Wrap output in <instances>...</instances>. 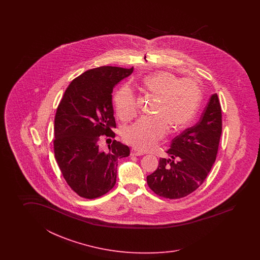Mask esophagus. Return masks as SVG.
<instances>
[{
    "mask_svg": "<svg viewBox=\"0 0 260 260\" xmlns=\"http://www.w3.org/2000/svg\"><path fill=\"white\" fill-rule=\"evenodd\" d=\"M143 151H141V150H139V149H136V148H133L131 149V155L133 156H141V155H144Z\"/></svg>",
    "mask_w": 260,
    "mask_h": 260,
    "instance_id": "34e87169",
    "label": "esophagus"
}]
</instances>
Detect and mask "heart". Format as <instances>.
Masks as SVG:
<instances>
[{
    "mask_svg": "<svg viewBox=\"0 0 260 260\" xmlns=\"http://www.w3.org/2000/svg\"><path fill=\"white\" fill-rule=\"evenodd\" d=\"M148 93L158 98L155 116L144 117L123 132V139L141 150L152 149L165 138L168 127L177 132L192 120L199 107L201 91L193 80L178 79L171 72H159L148 75L142 81ZM117 115L129 121L137 114V100L132 90L122 86L113 98Z\"/></svg>",
    "mask_w": 260,
    "mask_h": 260,
    "instance_id": "heart-1",
    "label": "heart"
}]
</instances>
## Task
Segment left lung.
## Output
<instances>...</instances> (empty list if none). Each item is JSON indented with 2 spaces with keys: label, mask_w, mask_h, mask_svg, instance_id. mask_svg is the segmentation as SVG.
Returning <instances> with one entry per match:
<instances>
[{
  "label": "left lung",
  "mask_w": 260,
  "mask_h": 260,
  "mask_svg": "<svg viewBox=\"0 0 260 260\" xmlns=\"http://www.w3.org/2000/svg\"><path fill=\"white\" fill-rule=\"evenodd\" d=\"M221 133V106L214 94L199 122L172 140L166 151L169 158H160L158 168L147 177L149 188L168 199H180L193 192L216 160Z\"/></svg>",
  "instance_id": "8db88e82"
}]
</instances>
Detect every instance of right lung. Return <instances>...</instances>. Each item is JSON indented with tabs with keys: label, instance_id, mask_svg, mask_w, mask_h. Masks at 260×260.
<instances>
[{
	"label": "right lung",
	"instance_id": "obj_1",
	"mask_svg": "<svg viewBox=\"0 0 260 260\" xmlns=\"http://www.w3.org/2000/svg\"><path fill=\"white\" fill-rule=\"evenodd\" d=\"M134 71L102 66L75 78L66 89L55 117L54 152L67 184L80 197L95 199L116 183L117 160L130 154L127 146L113 140L107 151L100 137L115 138L112 91ZM110 140V139H109Z\"/></svg>",
	"mask_w": 260,
	"mask_h": 260
}]
</instances>
